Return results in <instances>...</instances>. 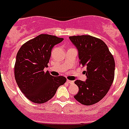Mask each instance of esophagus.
<instances>
[{"mask_svg": "<svg viewBox=\"0 0 129 129\" xmlns=\"http://www.w3.org/2000/svg\"><path fill=\"white\" fill-rule=\"evenodd\" d=\"M67 82L69 84H73L74 83V81H71V80H69V79H67Z\"/></svg>", "mask_w": 129, "mask_h": 129, "instance_id": "esophagus-1", "label": "esophagus"}]
</instances>
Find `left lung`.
Masks as SVG:
<instances>
[{"mask_svg": "<svg viewBox=\"0 0 129 129\" xmlns=\"http://www.w3.org/2000/svg\"><path fill=\"white\" fill-rule=\"evenodd\" d=\"M69 39L78 50L79 65L86 67L87 79L74 82L79 88L74 99L83 105H92L103 99L113 82V56L105 43L97 37L83 35L71 36Z\"/></svg>", "mask_w": 129, "mask_h": 129, "instance_id": "left-lung-1", "label": "left lung"}]
</instances>
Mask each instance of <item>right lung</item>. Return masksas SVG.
Returning a JSON list of instances; mask_svg holds the SVG:
<instances>
[{"mask_svg": "<svg viewBox=\"0 0 129 129\" xmlns=\"http://www.w3.org/2000/svg\"><path fill=\"white\" fill-rule=\"evenodd\" d=\"M63 40L55 36L41 34L24 43L18 51L14 78L21 92L33 103L48 101L66 83L65 77H54L44 71L48 67L53 46Z\"/></svg>", "mask_w": 129, "mask_h": 129, "instance_id": "1", "label": "right lung"}]
</instances>
